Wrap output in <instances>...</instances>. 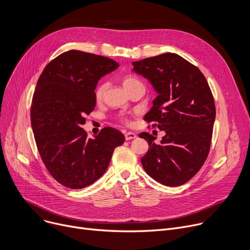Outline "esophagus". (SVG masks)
Segmentation results:
<instances>
[{
	"label": "esophagus",
	"instance_id": "esophagus-1",
	"mask_svg": "<svg viewBox=\"0 0 250 250\" xmlns=\"http://www.w3.org/2000/svg\"><path fill=\"white\" fill-rule=\"evenodd\" d=\"M136 137H137L136 133H134V132H127V133H125V139L126 140H132V139H135Z\"/></svg>",
	"mask_w": 250,
	"mask_h": 250
}]
</instances>
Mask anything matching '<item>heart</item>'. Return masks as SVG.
<instances>
[{
	"mask_svg": "<svg viewBox=\"0 0 250 250\" xmlns=\"http://www.w3.org/2000/svg\"><path fill=\"white\" fill-rule=\"evenodd\" d=\"M122 84H123L124 88L126 89V91H128V90L131 89L132 87L136 86V85H138V84H141V83H140V81H139L137 78H135V77H134V76L126 75V76L123 77ZM105 87H106L105 84H104V83H101V84L98 85L97 88H96V90H95V99H96V101H101V100H102L103 96H104V92H105ZM121 120L124 121V122H128V119L125 118V117L121 118Z\"/></svg>",
	"mask_w": 250,
	"mask_h": 250,
	"instance_id": "obj_1",
	"label": "heart"
}]
</instances>
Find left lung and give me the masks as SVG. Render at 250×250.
<instances>
[{"label":"left lung","instance_id":"left-lung-1","mask_svg":"<svg viewBox=\"0 0 250 250\" xmlns=\"http://www.w3.org/2000/svg\"><path fill=\"white\" fill-rule=\"evenodd\" d=\"M132 65V71L158 94L144 120L165 131L160 144L147 132L139 134L149 144L142 166L163 185H182L208 156L216 115L212 93L201 71L177 54L165 53Z\"/></svg>","mask_w":250,"mask_h":250}]
</instances>
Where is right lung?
Listing matches in <instances>:
<instances>
[{
	"instance_id": "right-lung-1",
	"label": "right lung",
	"mask_w": 250,
	"mask_h": 250,
	"mask_svg": "<svg viewBox=\"0 0 250 250\" xmlns=\"http://www.w3.org/2000/svg\"><path fill=\"white\" fill-rule=\"evenodd\" d=\"M119 64L107 57L71 50L43 70L33 96L31 123L41 158L55 180L81 189L98 180L108 168L123 134L105 127L88 138L81 127L96 106L98 81Z\"/></svg>"
}]
</instances>
